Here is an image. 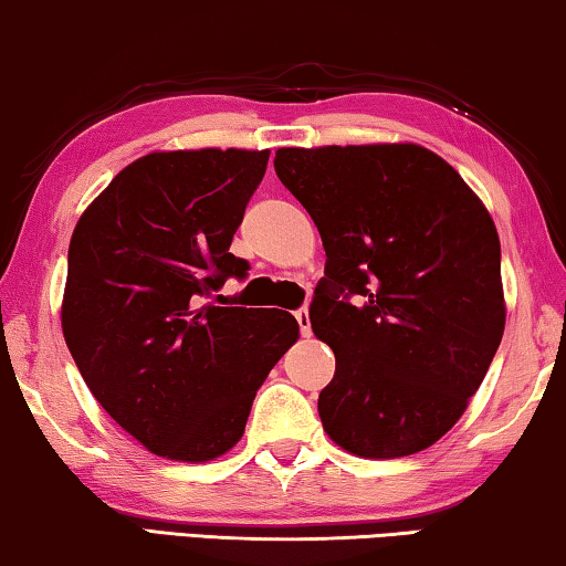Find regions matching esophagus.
I'll use <instances>...</instances> for the list:
<instances>
[{
    "label": "esophagus",
    "mask_w": 566,
    "mask_h": 566,
    "mask_svg": "<svg viewBox=\"0 0 566 566\" xmlns=\"http://www.w3.org/2000/svg\"><path fill=\"white\" fill-rule=\"evenodd\" d=\"M294 317H297V322H300L302 335H304V337H310V332H312V322H310V312H307V307H302V310L294 312Z\"/></svg>",
    "instance_id": "esophagus-1"
}]
</instances>
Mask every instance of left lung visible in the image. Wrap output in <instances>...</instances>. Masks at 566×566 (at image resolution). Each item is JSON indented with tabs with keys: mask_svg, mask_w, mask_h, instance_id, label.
Returning <instances> with one entry per match:
<instances>
[{
	"mask_svg": "<svg viewBox=\"0 0 566 566\" xmlns=\"http://www.w3.org/2000/svg\"><path fill=\"white\" fill-rule=\"evenodd\" d=\"M274 170L327 254L310 307L335 353L322 426L363 459L423 451L469 408L504 335L486 206L416 143L280 148Z\"/></svg>",
	"mask_w": 566,
	"mask_h": 566,
	"instance_id": "1",
	"label": "left lung"
}]
</instances>
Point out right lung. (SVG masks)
Instances as JSON below:
<instances>
[{"mask_svg": "<svg viewBox=\"0 0 566 566\" xmlns=\"http://www.w3.org/2000/svg\"><path fill=\"white\" fill-rule=\"evenodd\" d=\"M269 150H160L125 166L70 239L62 335L115 423L170 461L223 455L300 337L284 310L206 302L249 262L229 251Z\"/></svg>", "mask_w": 566, "mask_h": 566, "instance_id": "right-lung-1", "label": "right lung"}]
</instances>
